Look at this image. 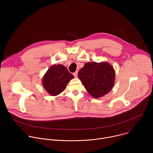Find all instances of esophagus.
Segmentation results:
<instances>
[{"instance_id":"34e87169","label":"esophagus","mask_w":153,"mask_h":153,"mask_svg":"<svg viewBox=\"0 0 153 153\" xmlns=\"http://www.w3.org/2000/svg\"><path fill=\"white\" fill-rule=\"evenodd\" d=\"M77 74H78V72H77V71H76V72H74L73 73V75L74 76V77H77Z\"/></svg>"}]
</instances>
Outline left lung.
<instances>
[{
  "label": "left lung",
  "instance_id": "1",
  "mask_svg": "<svg viewBox=\"0 0 153 153\" xmlns=\"http://www.w3.org/2000/svg\"><path fill=\"white\" fill-rule=\"evenodd\" d=\"M78 77L86 90L94 98H99L113 88L115 71L108 62L86 63L79 71Z\"/></svg>",
  "mask_w": 153,
  "mask_h": 153
}]
</instances>
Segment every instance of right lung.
Instances as JSON below:
<instances>
[{
  "label": "right lung",
  "mask_w": 153,
  "mask_h": 153,
  "mask_svg": "<svg viewBox=\"0 0 153 153\" xmlns=\"http://www.w3.org/2000/svg\"><path fill=\"white\" fill-rule=\"evenodd\" d=\"M74 77L63 65H54L43 76L42 83L48 93L54 96L63 91L68 82Z\"/></svg>",
  "instance_id": "add662e5"
}]
</instances>
